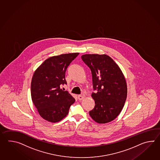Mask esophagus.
<instances>
[{"label":"esophagus","mask_w":160,"mask_h":160,"mask_svg":"<svg viewBox=\"0 0 160 160\" xmlns=\"http://www.w3.org/2000/svg\"><path fill=\"white\" fill-rule=\"evenodd\" d=\"M85 98V97L83 96V95H78V98L79 100V101H81V100H82L84 98Z\"/></svg>","instance_id":"1"}]
</instances>
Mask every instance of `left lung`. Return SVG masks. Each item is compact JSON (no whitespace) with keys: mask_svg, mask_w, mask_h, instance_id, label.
Wrapping results in <instances>:
<instances>
[{"mask_svg":"<svg viewBox=\"0 0 160 160\" xmlns=\"http://www.w3.org/2000/svg\"><path fill=\"white\" fill-rule=\"evenodd\" d=\"M82 59L92 71L95 101L94 108L89 112L98 123L112 121L122 110L127 97V85L119 66L106 54H85Z\"/></svg>","mask_w":160,"mask_h":160,"instance_id":"obj_1","label":"left lung"}]
</instances>
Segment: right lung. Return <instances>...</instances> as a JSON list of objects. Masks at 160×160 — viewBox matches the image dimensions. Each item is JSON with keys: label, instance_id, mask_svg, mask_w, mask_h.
Masks as SVG:
<instances>
[{"label": "right lung", "instance_id": "obj_1", "mask_svg": "<svg viewBox=\"0 0 160 160\" xmlns=\"http://www.w3.org/2000/svg\"><path fill=\"white\" fill-rule=\"evenodd\" d=\"M78 52L51 57L45 60L34 72L31 84V95L41 117L50 122H57L68 114L75 102L68 91L60 86L67 84L65 72Z\"/></svg>", "mask_w": 160, "mask_h": 160}]
</instances>
